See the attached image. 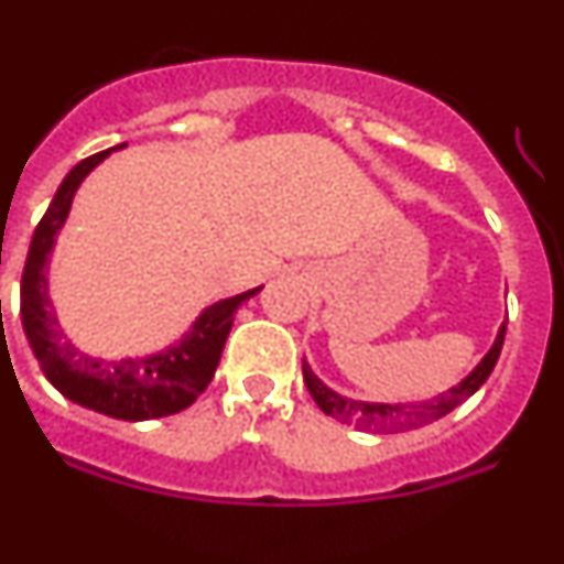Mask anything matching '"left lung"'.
<instances>
[{
	"label": "left lung",
	"mask_w": 564,
	"mask_h": 564,
	"mask_svg": "<svg viewBox=\"0 0 564 564\" xmlns=\"http://www.w3.org/2000/svg\"><path fill=\"white\" fill-rule=\"evenodd\" d=\"M507 333V319L499 327L494 338V347L485 352V358L463 377L457 386L446 388V391L435 393L430 399H410V402H366V399H352L341 397L338 391H333L330 386L319 380L314 375V369L308 366V360H303V377L305 386H308L311 397L319 404L322 413L333 415L341 424H352L355 430H375V433H408V430H419L424 424H433V421L444 419L446 413L457 408V404L466 402L468 397L479 391L485 380L494 371L496 360L501 355V344H505Z\"/></svg>",
	"instance_id": "left-lung-1"
}]
</instances>
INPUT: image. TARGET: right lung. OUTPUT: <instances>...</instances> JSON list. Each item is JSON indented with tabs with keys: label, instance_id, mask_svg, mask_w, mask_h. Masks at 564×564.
<instances>
[{
	"label": "right lung",
	"instance_id": "right-lung-1",
	"mask_svg": "<svg viewBox=\"0 0 564 564\" xmlns=\"http://www.w3.org/2000/svg\"><path fill=\"white\" fill-rule=\"evenodd\" d=\"M120 149H126V143L82 160L54 193L46 215L32 234L30 253H26L24 278H21V325L41 371L65 399L112 419L149 421L182 413L206 391L220 364L234 314L245 300L259 294L261 286L206 305L189 330L160 352L93 358L70 344L48 297V261L57 234L63 231L70 215L76 189L112 151Z\"/></svg>",
	"mask_w": 564,
	"mask_h": 564
}]
</instances>
